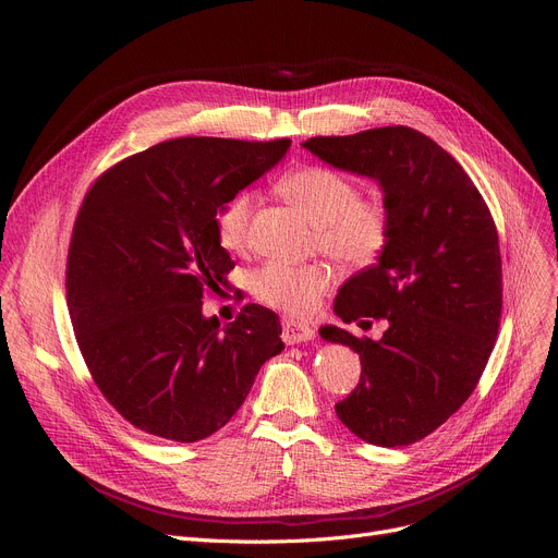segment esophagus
<instances>
[{
    "label": "esophagus",
    "instance_id": "1",
    "mask_svg": "<svg viewBox=\"0 0 558 558\" xmlns=\"http://www.w3.org/2000/svg\"><path fill=\"white\" fill-rule=\"evenodd\" d=\"M312 339H314V330H312L310 326L294 324V320H284V324H282V341H284L287 345L312 341Z\"/></svg>",
    "mask_w": 558,
    "mask_h": 558
}]
</instances>
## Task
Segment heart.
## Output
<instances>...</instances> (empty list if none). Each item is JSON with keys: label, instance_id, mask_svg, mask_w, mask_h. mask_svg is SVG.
<instances>
[{"label": "heart", "instance_id": "b5f03b06", "mask_svg": "<svg viewBox=\"0 0 558 558\" xmlns=\"http://www.w3.org/2000/svg\"><path fill=\"white\" fill-rule=\"evenodd\" d=\"M282 194L316 226L318 248L345 267H366L389 244L391 210L383 196H360L350 175L307 165L280 181ZM255 194L242 190L228 196L215 213L217 240L228 251H244L251 240ZM332 287L324 264H294L269 259L251 276L253 296L287 316L314 314Z\"/></svg>", "mask_w": 558, "mask_h": 558}]
</instances>
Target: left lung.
I'll use <instances>...</instances> for the list:
<instances>
[{
    "label": "left lung",
    "instance_id": "left-lung-1",
    "mask_svg": "<svg viewBox=\"0 0 558 558\" xmlns=\"http://www.w3.org/2000/svg\"><path fill=\"white\" fill-rule=\"evenodd\" d=\"M303 146L385 192L389 244L377 264L343 282L335 312L343 324L371 316L389 328L379 341L335 326L320 337L362 360L360 385L335 404L339 421L366 444L412 446L468 400L490 357L502 316L495 221L463 167L409 126L310 137Z\"/></svg>",
    "mask_w": 558,
    "mask_h": 558
}]
</instances>
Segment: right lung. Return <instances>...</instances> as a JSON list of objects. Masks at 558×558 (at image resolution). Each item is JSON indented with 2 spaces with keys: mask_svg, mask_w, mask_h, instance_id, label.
I'll list each match as a JSON object with an SVG mask.
<instances>
[{
  "mask_svg": "<svg viewBox=\"0 0 558 558\" xmlns=\"http://www.w3.org/2000/svg\"><path fill=\"white\" fill-rule=\"evenodd\" d=\"M289 144L175 137L112 165L87 190L68 251V307L95 385L133 427L201 441L284 348L267 307L244 305L223 328L201 307L234 267L217 240V208Z\"/></svg>",
  "mask_w": 558,
  "mask_h": 558,
  "instance_id": "1",
  "label": "right lung"
}]
</instances>
